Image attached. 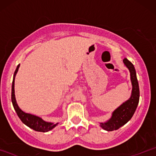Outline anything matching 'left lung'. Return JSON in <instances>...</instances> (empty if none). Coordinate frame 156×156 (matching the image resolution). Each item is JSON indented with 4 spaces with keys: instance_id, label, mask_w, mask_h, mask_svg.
<instances>
[{
    "instance_id": "obj_1",
    "label": "left lung",
    "mask_w": 156,
    "mask_h": 156,
    "mask_svg": "<svg viewBox=\"0 0 156 156\" xmlns=\"http://www.w3.org/2000/svg\"><path fill=\"white\" fill-rule=\"evenodd\" d=\"M125 65L129 69L130 80L132 83L131 96L129 99L123 103L112 113V117L105 122L100 123L103 129L108 131H112L119 129L126 124L133 117L134 112L137 108L139 101V87L136 78V73L133 64L129 60L125 58L123 59Z\"/></svg>"
}]
</instances>
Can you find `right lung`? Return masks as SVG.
Segmentation results:
<instances>
[{
  "instance_id": "obj_1",
  "label": "right lung",
  "mask_w": 156,
  "mask_h": 156,
  "mask_svg": "<svg viewBox=\"0 0 156 156\" xmlns=\"http://www.w3.org/2000/svg\"><path fill=\"white\" fill-rule=\"evenodd\" d=\"M20 67V64L17 65L16 70L14 74L13 77V81H12V102L13 104L14 108H15L16 113H17V116H18L20 120L24 123L25 125L29 127L31 129L36 130V131L39 132H48L49 130L53 129L55 128L58 123L54 124L53 122H45L42 118L37 117V116L33 115V114H28V113L24 112L20 108V107L17 105V101L15 99V78L17 74V71H18Z\"/></svg>"
}]
</instances>
